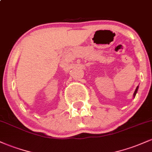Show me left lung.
I'll return each instance as SVG.
<instances>
[{
  "label": "left lung",
  "instance_id": "1",
  "mask_svg": "<svg viewBox=\"0 0 152 152\" xmlns=\"http://www.w3.org/2000/svg\"><path fill=\"white\" fill-rule=\"evenodd\" d=\"M138 88H139V86H138L137 87V88H136L135 91H134V97H135L136 94H137V91H138Z\"/></svg>",
  "mask_w": 152,
  "mask_h": 152
}]
</instances>
